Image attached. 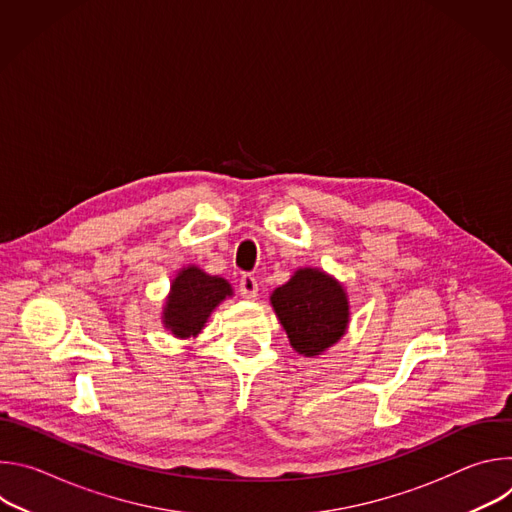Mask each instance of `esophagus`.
<instances>
[{"label":"esophagus","mask_w":512,"mask_h":512,"mask_svg":"<svg viewBox=\"0 0 512 512\" xmlns=\"http://www.w3.org/2000/svg\"><path fill=\"white\" fill-rule=\"evenodd\" d=\"M239 291L245 300H255L259 294V283L253 275H243L239 281Z\"/></svg>","instance_id":"obj_1"}]
</instances>
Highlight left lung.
<instances>
[{
	"instance_id": "left-lung-1",
	"label": "left lung",
	"mask_w": 512,
	"mask_h": 512,
	"mask_svg": "<svg viewBox=\"0 0 512 512\" xmlns=\"http://www.w3.org/2000/svg\"><path fill=\"white\" fill-rule=\"evenodd\" d=\"M269 302L291 348L302 356L324 354L350 324L346 287L318 267H300L287 283L273 289Z\"/></svg>"
}]
</instances>
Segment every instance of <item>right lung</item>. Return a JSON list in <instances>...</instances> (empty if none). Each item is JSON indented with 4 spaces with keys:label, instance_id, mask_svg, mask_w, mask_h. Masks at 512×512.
Listing matches in <instances>:
<instances>
[{
    "label": "right lung",
    "instance_id": "1",
    "mask_svg": "<svg viewBox=\"0 0 512 512\" xmlns=\"http://www.w3.org/2000/svg\"><path fill=\"white\" fill-rule=\"evenodd\" d=\"M233 294V285L225 277L210 275L198 265H186L170 283L162 324L180 340L196 338L218 304L233 298Z\"/></svg>",
    "mask_w": 512,
    "mask_h": 512
}]
</instances>
